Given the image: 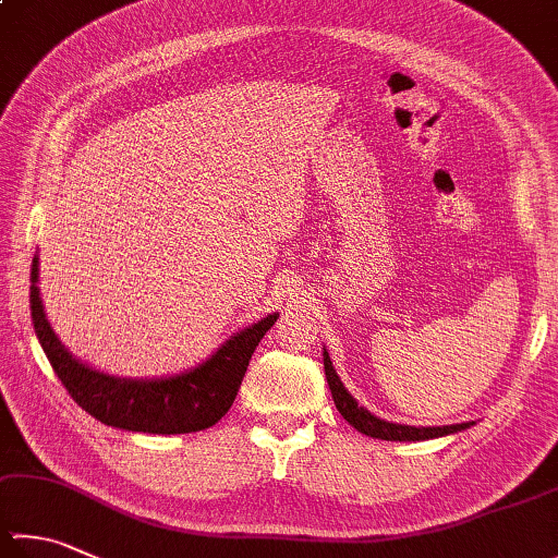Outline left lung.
<instances>
[{
  "label": "left lung",
  "mask_w": 558,
  "mask_h": 558,
  "mask_svg": "<svg viewBox=\"0 0 558 558\" xmlns=\"http://www.w3.org/2000/svg\"><path fill=\"white\" fill-rule=\"evenodd\" d=\"M323 366H325V376H328V386L332 391L335 405H338V410H340L347 423L360 429L362 435H369V437H376V439H391V442H420V439L454 435V433H461V429L474 425V423H461V425H445V427H410V425L386 423V420L372 415L366 408L356 405L354 398L347 393V388L342 386L340 376L335 374V369H332V362H330L328 352H323Z\"/></svg>",
  "instance_id": "obj_1"
}]
</instances>
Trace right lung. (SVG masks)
Here are the masks:
<instances>
[{
  "label": "right lung",
  "instance_id": "add662e5",
  "mask_svg": "<svg viewBox=\"0 0 558 558\" xmlns=\"http://www.w3.org/2000/svg\"><path fill=\"white\" fill-rule=\"evenodd\" d=\"M38 257L31 265V318L52 372L68 388L82 410L104 425L150 435H184L216 425L233 405L243 384L247 364L259 340L277 323V313L230 338L220 350L196 369L155 381L113 378L77 362L56 332L50 330L38 296Z\"/></svg>",
  "mask_w": 558,
  "mask_h": 558
}]
</instances>
